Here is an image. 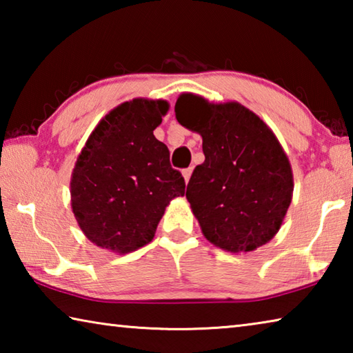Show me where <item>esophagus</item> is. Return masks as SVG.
<instances>
[{
	"label": "esophagus",
	"instance_id": "esophagus-1",
	"mask_svg": "<svg viewBox=\"0 0 353 353\" xmlns=\"http://www.w3.org/2000/svg\"><path fill=\"white\" fill-rule=\"evenodd\" d=\"M191 172H193V168H185V170H182V176H183V179H185V182L190 181Z\"/></svg>",
	"mask_w": 353,
	"mask_h": 353
}]
</instances>
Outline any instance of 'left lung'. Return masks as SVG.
I'll return each mask as SVG.
<instances>
[{
    "label": "left lung",
    "instance_id": "1",
    "mask_svg": "<svg viewBox=\"0 0 353 353\" xmlns=\"http://www.w3.org/2000/svg\"><path fill=\"white\" fill-rule=\"evenodd\" d=\"M177 121L202 137L204 163L187 187L202 234L227 252H250L277 234L292 199V171L277 137L240 103L193 93L176 103Z\"/></svg>",
    "mask_w": 353,
    "mask_h": 353
}]
</instances>
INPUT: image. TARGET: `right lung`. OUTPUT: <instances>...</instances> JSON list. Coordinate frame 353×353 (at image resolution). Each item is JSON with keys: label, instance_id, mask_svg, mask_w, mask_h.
Segmentation results:
<instances>
[{"label": "right lung", "instance_id": "add662e5", "mask_svg": "<svg viewBox=\"0 0 353 353\" xmlns=\"http://www.w3.org/2000/svg\"><path fill=\"white\" fill-rule=\"evenodd\" d=\"M170 104L137 98L119 104L88 137L71 174L74 218L88 240L128 254L154 238L171 199L185 194L170 151L154 137Z\"/></svg>", "mask_w": 353, "mask_h": 353}]
</instances>
